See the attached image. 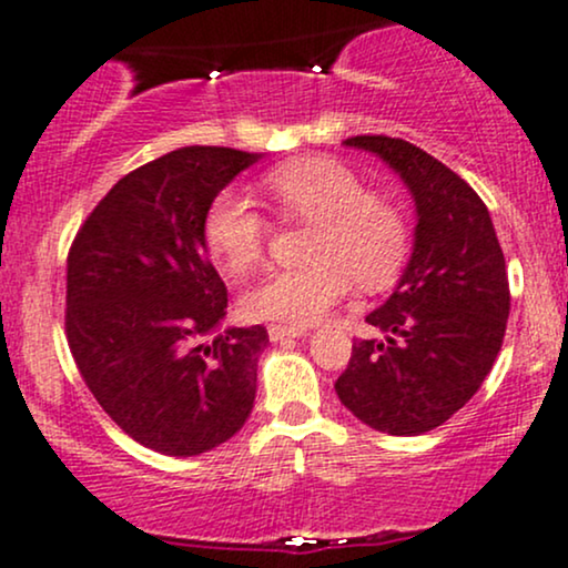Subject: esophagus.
I'll list each match as a JSON object with an SVG mask.
<instances>
[{
  "label": "esophagus",
  "instance_id": "1",
  "mask_svg": "<svg viewBox=\"0 0 568 568\" xmlns=\"http://www.w3.org/2000/svg\"><path fill=\"white\" fill-rule=\"evenodd\" d=\"M267 335H271L273 343L284 341V337H303L305 329L303 327H286V324H271L267 327Z\"/></svg>",
  "mask_w": 568,
  "mask_h": 568
}]
</instances>
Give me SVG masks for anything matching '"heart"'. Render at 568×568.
Listing matches in <instances>:
<instances>
[{"instance_id":"obj_1","label":"heart","mask_w":568,"mask_h":568,"mask_svg":"<svg viewBox=\"0 0 568 568\" xmlns=\"http://www.w3.org/2000/svg\"><path fill=\"white\" fill-rule=\"evenodd\" d=\"M265 190L284 216L316 222L311 265L271 271L241 297L257 322L308 327L322 322L354 282L381 290L397 278L407 257V222L394 203L369 195L348 165L329 158H297L265 176ZM203 235L231 273L260 263L267 222L250 195L225 190L212 201Z\"/></svg>"}]
</instances>
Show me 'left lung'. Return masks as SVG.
<instances>
[{
	"instance_id": "8db88e82",
	"label": "left lung",
	"mask_w": 568,
	"mask_h": 568,
	"mask_svg": "<svg viewBox=\"0 0 568 568\" xmlns=\"http://www.w3.org/2000/svg\"><path fill=\"white\" fill-rule=\"evenodd\" d=\"M343 144L399 174L416 231L397 286L367 316L384 337L354 343L335 392L369 429L416 437L462 410L494 367L509 316L505 254L480 195L422 146L392 136Z\"/></svg>"
}]
</instances>
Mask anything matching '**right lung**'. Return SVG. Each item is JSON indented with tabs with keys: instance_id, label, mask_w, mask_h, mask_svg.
Here are the masks:
<instances>
[{
	"instance_id": "add662e5",
	"label": "right lung",
	"mask_w": 568,
	"mask_h": 568,
	"mask_svg": "<svg viewBox=\"0 0 568 568\" xmlns=\"http://www.w3.org/2000/svg\"><path fill=\"white\" fill-rule=\"evenodd\" d=\"M260 158L180 146L114 184L69 252L67 337L80 375L106 416L158 454H206L254 407L267 333L220 329L227 290L203 220Z\"/></svg>"
}]
</instances>
